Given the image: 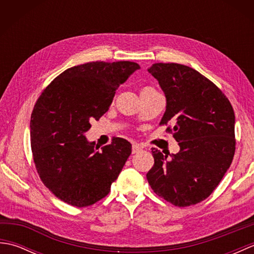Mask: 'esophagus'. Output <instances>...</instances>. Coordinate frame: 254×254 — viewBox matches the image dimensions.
<instances>
[{"label":"esophagus","mask_w":254,"mask_h":254,"mask_svg":"<svg viewBox=\"0 0 254 254\" xmlns=\"http://www.w3.org/2000/svg\"><path fill=\"white\" fill-rule=\"evenodd\" d=\"M142 150V147L139 146L138 144H133V146H132V153L133 154H136V153H139Z\"/></svg>","instance_id":"34e87169"}]
</instances>
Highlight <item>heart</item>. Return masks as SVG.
Here are the masks:
<instances>
[{"mask_svg":"<svg viewBox=\"0 0 254 254\" xmlns=\"http://www.w3.org/2000/svg\"><path fill=\"white\" fill-rule=\"evenodd\" d=\"M147 89H152V88H149V87H146V88H144L143 90H147Z\"/></svg>","mask_w":254,"mask_h":254,"instance_id":"heart-1","label":"heart"}]
</instances>
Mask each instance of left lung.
<instances>
[{"mask_svg": "<svg viewBox=\"0 0 254 254\" xmlns=\"http://www.w3.org/2000/svg\"><path fill=\"white\" fill-rule=\"evenodd\" d=\"M166 97L160 124L171 123L179 153L152 149L155 164L146 178L157 195L176 206L210 195L229 169L235 154V112L216 85L178 63H156L148 69Z\"/></svg>", "mask_w": 254, "mask_h": 254, "instance_id": "8db88e82", "label": "left lung"}]
</instances>
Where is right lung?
Here are the masks:
<instances>
[{"label": "right lung", "instance_id": "1", "mask_svg": "<svg viewBox=\"0 0 254 254\" xmlns=\"http://www.w3.org/2000/svg\"><path fill=\"white\" fill-rule=\"evenodd\" d=\"M139 68L130 61L80 64L53 79L37 100L30 119L32 156L41 181L61 201L93 205L120 175L132 153L130 142L116 137L99 149L85 134Z\"/></svg>", "mask_w": 254, "mask_h": 254}]
</instances>
